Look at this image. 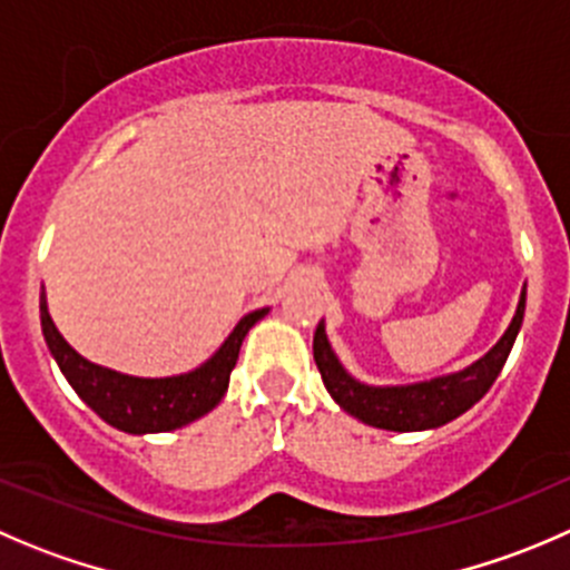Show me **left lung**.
I'll return each instance as SVG.
<instances>
[{
	"mask_svg": "<svg viewBox=\"0 0 570 570\" xmlns=\"http://www.w3.org/2000/svg\"><path fill=\"white\" fill-rule=\"evenodd\" d=\"M523 308H527V286H523L515 317H512L504 336L465 370L440 375L432 381L401 386L362 384L336 358L334 347L325 336L323 320L314 331V362L323 375L325 390L347 414H353L362 423L375 425V429H386V432H425V429H438V425L460 417L473 403L482 401L484 392L499 379L501 367H504L507 356L515 345V336L523 323Z\"/></svg>",
	"mask_w": 570,
	"mask_h": 570,
	"instance_id": "1",
	"label": "left lung"
}]
</instances>
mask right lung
<instances>
[{
  "instance_id": "right-lung-1",
  "label": "right lung",
  "mask_w": 570,
  "mask_h": 570,
  "mask_svg": "<svg viewBox=\"0 0 570 570\" xmlns=\"http://www.w3.org/2000/svg\"><path fill=\"white\" fill-rule=\"evenodd\" d=\"M267 312L269 308H258V312L245 314L208 362L189 370V373L167 375V379H138V375L116 373V370L82 358L55 328L43 295L41 331L49 353L58 362L60 373L66 375L71 390L105 423L127 434H158L173 432V429L203 417L223 401V395L228 392L230 370L236 367V358H239L242 340Z\"/></svg>"
}]
</instances>
